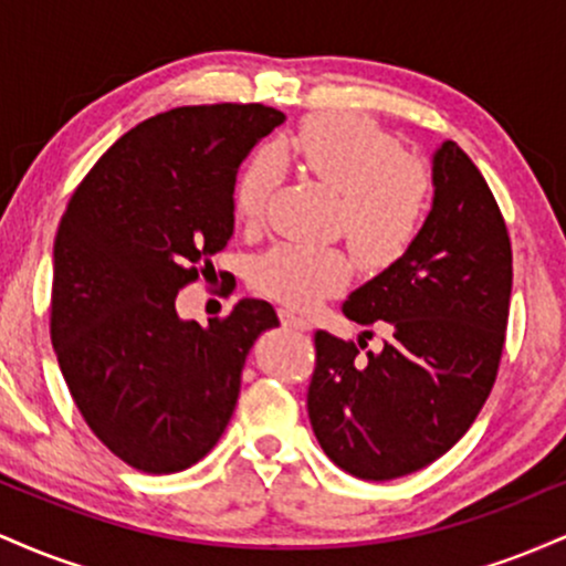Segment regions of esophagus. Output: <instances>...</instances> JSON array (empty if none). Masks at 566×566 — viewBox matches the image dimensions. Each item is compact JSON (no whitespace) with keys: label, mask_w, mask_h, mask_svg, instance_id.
Instances as JSON below:
<instances>
[{"label":"esophagus","mask_w":566,"mask_h":566,"mask_svg":"<svg viewBox=\"0 0 566 566\" xmlns=\"http://www.w3.org/2000/svg\"><path fill=\"white\" fill-rule=\"evenodd\" d=\"M279 322H282L287 329H301V333L308 329V322H305L301 314H295L292 308H279Z\"/></svg>","instance_id":"34e87169"}]
</instances>
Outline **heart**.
<instances>
[{
	"mask_svg": "<svg viewBox=\"0 0 566 566\" xmlns=\"http://www.w3.org/2000/svg\"><path fill=\"white\" fill-rule=\"evenodd\" d=\"M290 154L297 165L337 191V229L369 269L399 261L418 239L431 199V178L405 157L401 143L378 125L350 114L305 119ZM279 184V165L261 151L239 178L237 218L258 226ZM350 255L340 247L276 242L252 261V287L292 308H308L348 282Z\"/></svg>",
	"mask_w": 566,
	"mask_h": 566,
	"instance_id": "1",
	"label": "heart"
}]
</instances>
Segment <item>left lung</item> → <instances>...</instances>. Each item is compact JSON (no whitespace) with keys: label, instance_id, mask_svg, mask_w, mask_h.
<instances>
[{"label":"left lung","instance_id":"8db88e82","mask_svg":"<svg viewBox=\"0 0 566 566\" xmlns=\"http://www.w3.org/2000/svg\"><path fill=\"white\" fill-rule=\"evenodd\" d=\"M511 239L490 186L454 140L433 154V205L412 247L343 303L388 337L378 354L314 335L308 418L350 476L426 469L469 431L495 386L509 324Z\"/></svg>","mask_w":566,"mask_h":566}]
</instances>
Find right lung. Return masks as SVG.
Instances as JSON below:
<instances>
[{
    "instance_id": "add662e5",
    "label": "right lung",
    "mask_w": 566,
    "mask_h": 566,
    "mask_svg": "<svg viewBox=\"0 0 566 566\" xmlns=\"http://www.w3.org/2000/svg\"><path fill=\"white\" fill-rule=\"evenodd\" d=\"M282 122L261 103L151 116L95 161L57 226V365L90 431L143 473L184 471L216 447L252 343L279 324L244 297L201 327L175 297L229 244L239 165Z\"/></svg>"
}]
</instances>
